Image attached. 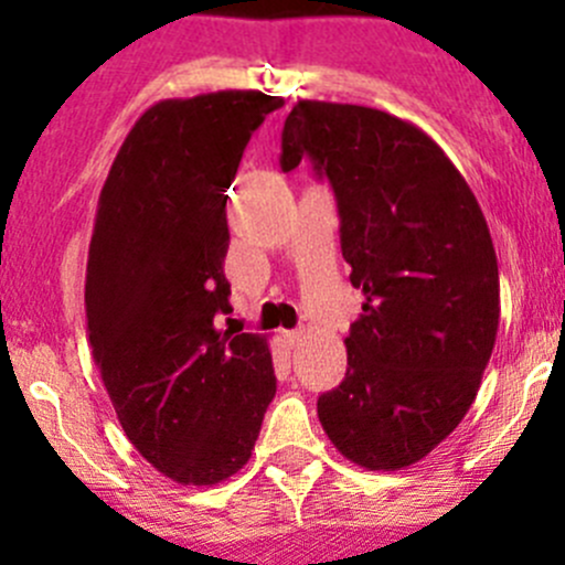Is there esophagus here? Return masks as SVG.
<instances>
[{
    "mask_svg": "<svg viewBox=\"0 0 565 565\" xmlns=\"http://www.w3.org/2000/svg\"><path fill=\"white\" fill-rule=\"evenodd\" d=\"M306 335H309V330H306V328H298V330H292V333H287V341H289V347H298V344H303V341H306Z\"/></svg>",
    "mask_w": 565,
    "mask_h": 565,
    "instance_id": "esophagus-1",
    "label": "esophagus"
}]
</instances>
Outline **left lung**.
<instances>
[{
  "mask_svg": "<svg viewBox=\"0 0 565 565\" xmlns=\"http://www.w3.org/2000/svg\"><path fill=\"white\" fill-rule=\"evenodd\" d=\"M300 158L333 185L341 254L363 292L347 377L319 396V424L355 465L402 470L457 429L481 388L500 322L492 235L435 139L388 111L298 100L284 172Z\"/></svg>",
  "mask_w": 565,
  "mask_h": 565,
  "instance_id": "1",
  "label": "left lung"
}]
</instances>
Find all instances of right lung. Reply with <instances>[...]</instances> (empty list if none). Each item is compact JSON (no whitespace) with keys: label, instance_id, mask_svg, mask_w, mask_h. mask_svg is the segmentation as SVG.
<instances>
[{"label":"right lung","instance_id":"right-lung-1","mask_svg":"<svg viewBox=\"0 0 565 565\" xmlns=\"http://www.w3.org/2000/svg\"><path fill=\"white\" fill-rule=\"evenodd\" d=\"M278 106L259 89L158 100L98 199L84 284L93 361L136 451L182 487L235 476L276 396L265 335L218 330L215 315L232 309L226 188Z\"/></svg>","mask_w":565,"mask_h":565}]
</instances>
